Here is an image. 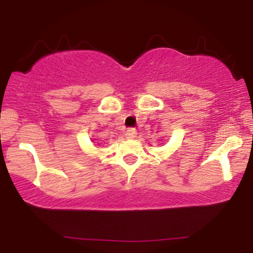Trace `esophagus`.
Here are the masks:
<instances>
[{
	"label": "esophagus",
	"mask_w": 253,
	"mask_h": 253,
	"mask_svg": "<svg viewBox=\"0 0 253 253\" xmlns=\"http://www.w3.org/2000/svg\"><path fill=\"white\" fill-rule=\"evenodd\" d=\"M125 135H126L127 138H134L136 135V130L134 128H128L125 132Z\"/></svg>",
	"instance_id": "1"
}]
</instances>
